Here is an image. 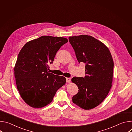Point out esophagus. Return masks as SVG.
Returning a JSON list of instances; mask_svg holds the SVG:
<instances>
[{"label":"esophagus","mask_w":132,"mask_h":132,"mask_svg":"<svg viewBox=\"0 0 132 132\" xmlns=\"http://www.w3.org/2000/svg\"><path fill=\"white\" fill-rule=\"evenodd\" d=\"M71 81V78H66V82L67 83H70Z\"/></svg>","instance_id":"1"}]
</instances>
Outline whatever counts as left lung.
Segmentation results:
<instances>
[{
	"instance_id": "left-lung-1",
	"label": "left lung",
	"mask_w": 132,
	"mask_h": 132,
	"mask_svg": "<svg viewBox=\"0 0 132 132\" xmlns=\"http://www.w3.org/2000/svg\"><path fill=\"white\" fill-rule=\"evenodd\" d=\"M68 39L78 62L86 64V76L71 79L79 89L72 100L81 109L90 110L105 99L111 88L113 60L108 47L95 37L80 35Z\"/></svg>"
}]
</instances>
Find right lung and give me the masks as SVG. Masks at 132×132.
<instances>
[{
	"instance_id": "obj_1",
	"label": "right lung",
	"mask_w": 132,
	"mask_h": 132,
	"mask_svg": "<svg viewBox=\"0 0 132 132\" xmlns=\"http://www.w3.org/2000/svg\"><path fill=\"white\" fill-rule=\"evenodd\" d=\"M65 37L42 36L28 42L18 54L14 67L18 90L23 101L33 108L50 104L55 93L66 84L63 76L48 71Z\"/></svg>"
}]
</instances>
